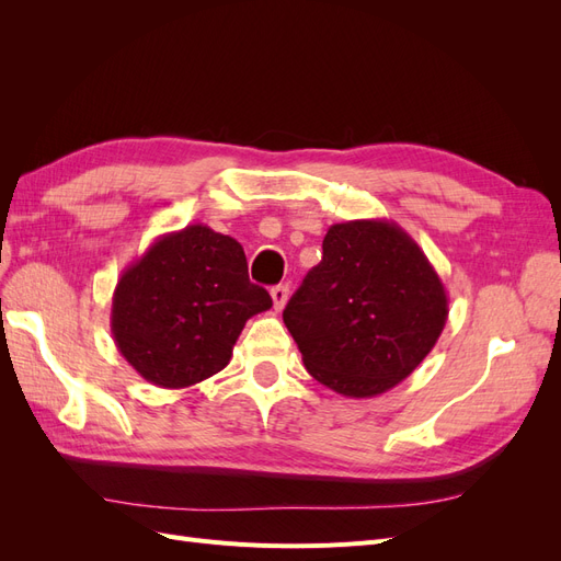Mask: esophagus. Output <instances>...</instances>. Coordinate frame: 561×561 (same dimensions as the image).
<instances>
[{
  "label": "esophagus",
  "mask_w": 561,
  "mask_h": 561,
  "mask_svg": "<svg viewBox=\"0 0 561 561\" xmlns=\"http://www.w3.org/2000/svg\"><path fill=\"white\" fill-rule=\"evenodd\" d=\"M287 297H290V285H287V283H280V285L271 287V299H274V309L276 311H280L285 307Z\"/></svg>",
  "instance_id": "34e87169"
}]
</instances>
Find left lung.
Listing matches in <instances>:
<instances>
[{
    "instance_id": "left-lung-1",
    "label": "left lung",
    "mask_w": 561,
    "mask_h": 561,
    "mask_svg": "<svg viewBox=\"0 0 561 561\" xmlns=\"http://www.w3.org/2000/svg\"><path fill=\"white\" fill-rule=\"evenodd\" d=\"M449 299L410 233L388 219L332 225L283 311L309 375L346 398L407 379L445 330Z\"/></svg>"
}]
</instances>
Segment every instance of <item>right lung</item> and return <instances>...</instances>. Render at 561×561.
<instances>
[{"instance_id": "1", "label": "right lung", "mask_w": 561, "mask_h": 561, "mask_svg": "<svg viewBox=\"0 0 561 561\" xmlns=\"http://www.w3.org/2000/svg\"><path fill=\"white\" fill-rule=\"evenodd\" d=\"M271 309L243 245L206 225L163 233L116 283L112 334L142 379L186 388L231 360L248 318Z\"/></svg>"}]
</instances>
